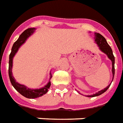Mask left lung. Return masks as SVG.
<instances>
[{
  "mask_svg": "<svg viewBox=\"0 0 123 123\" xmlns=\"http://www.w3.org/2000/svg\"><path fill=\"white\" fill-rule=\"evenodd\" d=\"M95 41L97 43V44H98V46H99V49H101L103 52L106 53L108 55V57L110 59L111 61V62H112V73H113V79H114V74H115V66H114V64H115V57H114V55H113V52H112V49H111V47L108 45V44L106 41L105 38L103 35H101L100 33H95ZM110 84H110L106 88L99 91V92H98V93H96L95 94H93V95H87V96L88 97H92L101 95L102 93L105 92L107 90L108 88L110 87Z\"/></svg>",
  "mask_w": 123,
  "mask_h": 123,
  "instance_id": "obj_1",
  "label": "left lung"
}]
</instances>
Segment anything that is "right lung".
<instances>
[{
  "label": "right lung",
  "instance_id": "obj_1",
  "mask_svg": "<svg viewBox=\"0 0 123 123\" xmlns=\"http://www.w3.org/2000/svg\"><path fill=\"white\" fill-rule=\"evenodd\" d=\"M35 28H28L27 30L23 31L22 34L20 35L19 38L18 40L14 43L13 45V47L12 48V52L9 55V69H8V74H9V77L12 86L15 88L16 90L20 93V94L23 96H24L26 98L29 99H34V98H37V97H41L45 93L48 92V90L49 88V87L51 86V82H49L48 84L45 86L44 88L40 89H30L26 87L24 85L18 84L15 80V79L12 75V65H13V58L14 55H15L17 51H18V49L19 48V47L25 42L28 37H30L33 33L35 31Z\"/></svg>",
  "mask_w": 123,
  "mask_h": 123
}]
</instances>
